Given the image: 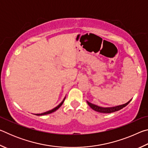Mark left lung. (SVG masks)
<instances>
[{
	"mask_svg": "<svg viewBox=\"0 0 148 148\" xmlns=\"http://www.w3.org/2000/svg\"><path fill=\"white\" fill-rule=\"evenodd\" d=\"M131 100L125 103L124 104L122 105H119V106H114V107H110V108H103V107H101L99 106H97V105L93 104L89 102L88 101H87V104H88L89 106L91 108L92 110H94L95 111L98 112H101V113H104V114H110V113H112V112H115L116 111H118V110H121L122 108H123L124 107H125L130 102H131Z\"/></svg>",
	"mask_w": 148,
	"mask_h": 148,
	"instance_id": "left-lung-1",
	"label": "left lung"
}]
</instances>
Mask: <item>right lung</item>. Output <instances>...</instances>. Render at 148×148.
I'll list each match as a JSON object with an SVG mask.
<instances>
[{
	"label": "right lung",
	"instance_id": "1",
	"mask_svg": "<svg viewBox=\"0 0 148 148\" xmlns=\"http://www.w3.org/2000/svg\"><path fill=\"white\" fill-rule=\"evenodd\" d=\"M65 100V98L64 99V100L63 101H62L61 103H60L58 106H56V108H54L53 109H52V110H49V111H47V112H44V113H42V114H35V115H36V116H44V115H47V114H51V113H52V112H54L55 111H56L57 110H58L60 107L61 106V105L63 104V102H64V101Z\"/></svg>",
	"mask_w": 148,
	"mask_h": 148
}]
</instances>
